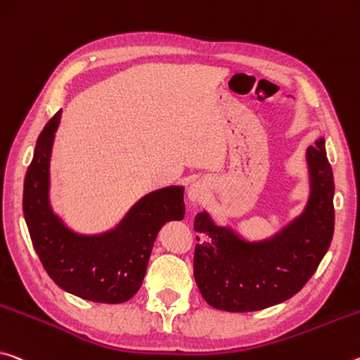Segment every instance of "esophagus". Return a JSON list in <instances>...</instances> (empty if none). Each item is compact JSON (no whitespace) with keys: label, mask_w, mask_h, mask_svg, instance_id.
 Here are the masks:
<instances>
[{"label":"esophagus","mask_w":360,"mask_h":360,"mask_svg":"<svg viewBox=\"0 0 360 360\" xmlns=\"http://www.w3.org/2000/svg\"><path fill=\"white\" fill-rule=\"evenodd\" d=\"M207 192H208V182L200 179V181L192 182L187 195H189L191 202H200V200H203V197L207 195Z\"/></svg>","instance_id":"34e87169"}]
</instances>
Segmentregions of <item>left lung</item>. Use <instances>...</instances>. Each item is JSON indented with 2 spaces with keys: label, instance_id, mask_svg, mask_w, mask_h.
<instances>
[{
  "label": "left lung",
  "instance_id": "obj_1",
  "mask_svg": "<svg viewBox=\"0 0 360 360\" xmlns=\"http://www.w3.org/2000/svg\"><path fill=\"white\" fill-rule=\"evenodd\" d=\"M306 163L304 210L271 237L250 240L232 226L218 224L207 210L195 216L193 277L211 307L250 312L283 303L316 272L335 229V182L323 136L306 149Z\"/></svg>",
  "mask_w": 360,
  "mask_h": 360
}]
</instances>
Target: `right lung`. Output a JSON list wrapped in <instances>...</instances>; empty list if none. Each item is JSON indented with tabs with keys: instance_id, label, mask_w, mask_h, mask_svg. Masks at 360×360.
Instances as JSON below:
<instances>
[{
	"instance_id": "add662e5",
	"label": "right lung",
	"mask_w": 360,
	"mask_h": 360,
	"mask_svg": "<svg viewBox=\"0 0 360 360\" xmlns=\"http://www.w3.org/2000/svg\"><path fill=\"white\" fill-rule=\"evenodd\" d=\"M60 115L62 110L43 128L25 174L22 205L33 248L64 292L94 303H124L141 288L160 229L184 218V186L149 192L105 232L73 231L49 198L51 153Z\"/></svg>"
}]
</instances>
